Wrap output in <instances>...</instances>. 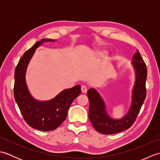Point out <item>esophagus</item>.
<instances>
[{"instance_id": "1", "label": "esophagus", "mask_w": 160, "mask_h": 160, "mask_svg": "<svg viewBox=\"0 0 160 160\" xmlns=\"http://www.w3.org/2000/svg\"><path fill=\"white\" fill-rule=\"evenodd\" d=\"M81 91L83 93H86L87 92V88L85 86H82L81 87Z\"/></svg>"}]
</instances>
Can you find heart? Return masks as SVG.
I'll return each instance as SVG.
<instances>
[{"mask_svg": "<svg viewBox=\"0 0 160 160\" xmlns=\"http://www.w3.org/2000/svg\"><path fill=\"white\" fill-rule=\"evenodd\" d=\"M107 52L106 50H104V49H99V50H98L97 51V52H96V54L98 56H100V57H105V56H107Z\"/></svg>", "mask_w": 160, "mask_h": 160, "instance_id": "heart-1", "label": "heart"}]
</instances>
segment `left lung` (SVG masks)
<instances>
[{"mask_svg": "<svg viewBox=\"0 0 160 160\" xmlns=\"http://www.w3.org/2000/svg\"><path fill=\"white\" fill-rule=\"evenodd\" d=\"M132 59L131 64L135 70V80L132 90L131 107L128 113L123 118L120 119L111 118L107 113L105 103L100 93L93 88L87 91V97L89 100V120L94 128L102 134L117 133L130 128L136 120L143 104L147 96V66L138 50Z\"/></svg>", "mask_w": 160, "mask_h": 160, "instance_id": "1", "label": "left lung"}]
</instances>
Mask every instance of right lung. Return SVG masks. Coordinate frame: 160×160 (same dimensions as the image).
<instances>
[{
    "mask_svg": "<svg viewBox=\"0 0 160 160\" xmlns=\"http://www.w3.org/2000/svg\"><path fill=\"white\" fill-rule=\"evenodd\" d=\"M55 40L42 39L23 54L17 64L14 73L13 94L17 104L27 123L30 127L42 131L55 130L65 120L68 110L75 98L81 93L80 85L61 91L53 99L47 101L36 100L29 93L25 74L30 60L36 49L45 42Z\"/></svg>",
    "mask_w": 160,
    "mask_h": 160,
    "instance_id": "obj_1",
    "label": "right lung"
}]
</instances>
